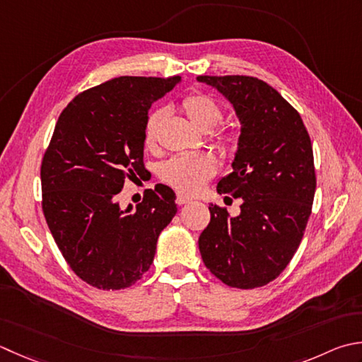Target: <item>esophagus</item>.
<instances>
[{
  "instance_id": "obj_1",
  "label": "esophagus",
  "mask_w": 362,
  "mask_h": 362,
  "mask_svg": "<svg viewBox=\"0 0 362 362\" xmlns=\"http://www.w3.org/2000/svg\"><path fill=\"white\" fill-rule=\"evenodd\" d=\"M175 202H177V205H183V204L191 202V199H189V197H187V196H183V194H177Z\"/></svg>"
}]
</instances>
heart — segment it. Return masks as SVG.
I'll return each instance as SVG.
<instances>
[{"label":"heart","instance_id":"heart-1","mask_svg":"<svg viewBox=\"0 0 362 362\" xmlns=\"http://www.w3.org/2000/svg\"><path fill=\"white\" fill-rule=\"evenodd\" d=\"M180 110L197 129L210 130L223 119V108L214 97L205 92H194L180 102ZM166 117L163 108L148 112L144 122V144L152 147L157 141L158 129ZM219 146H229L233 134L228 129H219L216 133ZM216 173V160L210 153H187L163 163L160 168L161 180L183 194H194L204 188L211 175Z\"/></svg>","mask_w":362,"mask_h":362}]
</instances>
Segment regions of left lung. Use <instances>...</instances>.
Masks as SVG:
<instances>
[{"label":"left lung","instance_id":"1","mask_svg":"<svg viewBox=\"0 0 362 362\" xmlns=\"http://www.w3.org/2000/svg\"><path fill=\"white\" fill-rule=\"evenodd\" d=\"M229 98L242 124L233 173L218 193L242 197V214L209 205L199 237L205 267L226 286L257 288L286 270L306 230L317 187L310 136L300 112L254 76L201 75Z\"/></svg>","mask_w":362,"mask_h":362}]
</instances>
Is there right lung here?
<instances>
[{
	"label": "right lung",
	"mask_w": 362,
	"mask_h": 362,
	"mask_svg": "<svg viewBox=\"0 0 362 362\" xmlns=\"http://www.w3.org/2000/svg\"><path fill=\"white\" fill-rule=\"evenodd\" d=\"M180 78H115L75 95L54 125L40 165L42 211L67 265L92 287L120 290L143 278L177 214L174 191L161 183L133 211L120 210L117 194L146 169L147 111Z\"/></svg>",
	"instance_id": "add662e5"
}]
</instances>
